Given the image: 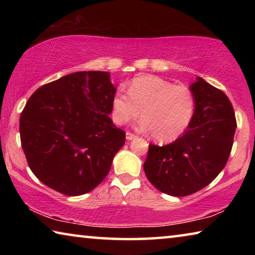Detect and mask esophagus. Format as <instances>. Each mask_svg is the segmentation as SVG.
Listing matches in <instances>:
<instances>
[{
	"label": "esophagus",
	"mask_w": 255,
	"mask_h": 255,
	"mask_svg": "<svg viewBox=\"0 0 255 255\" xmlns=\"http://www.w3.org/2000/svg\"><path fill=\"white\" fill-rule=\"evenodd\" d=\"M137 136L135 135V133H132V132H130V131H127L126 132V138L128 140H130V139H133V138H136Z\"/></svg>",
	"instance_id": "obj_1"
}]
</instances>
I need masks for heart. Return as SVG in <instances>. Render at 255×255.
Listing matches in <instances>:
<instances>
[{"label": "heart", "instance_id": "b5f03b06", "mask_svg": "<svg viewBox=\"0 0 255 255\" xmlns=\"http://www.w3.org/2000/svg\"><path fill=\"white\" fill-rule=\"evenodd\" d=\"M196 109L195 96L187 85L155 75L135 77L127 94L118 91L112 99V118L118 125L136 119L141 111L144 129L158 141L169 143L189 127Z\"/></svg>", "mask_w": 255, "mask_h": 255}]
</instances>
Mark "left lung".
Here are the masks:
<instances>
[{"instance_id":"left-lung-1","label":"left lung","mask_w":255,"mask_h":255,"mask_svg":"<svg viewBox=\"0 0 255 255\" xmlns=\"http://www.w3.org/2000/svg\"><path fill=\"white\" fill-rule=\"evenodd\" d=\"M196 109L188 130L173 143H149L145 174L166 195L185 197L213 182L225 167L234 143L235 112L222 90L198 77L190 86Z\"/></svg>"}]
</instances>
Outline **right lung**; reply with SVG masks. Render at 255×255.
<instances>
[{
	"instance_id": "right-lung-1",
	"label": "right lung",
	"mask_w": 255,
	"mask_h": 255,
	"mask_svg": "<svg viewBox=\"0 0 255 255\" xmlns=\"http://www.w3.org/2000/svg\"><path fill=\"white\" fill-rule=\"evenodd\" d=\"M116 89L108 72H76L33 92L20 116L21 146L47 187L81 196L100 184L126 132L109 117Z\"/></svg>"
}]
</instances>
